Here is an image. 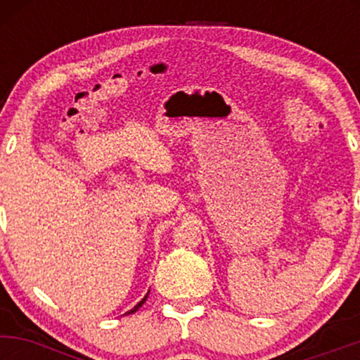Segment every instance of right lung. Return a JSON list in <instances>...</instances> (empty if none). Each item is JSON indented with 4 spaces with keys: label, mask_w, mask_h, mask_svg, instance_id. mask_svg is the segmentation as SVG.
Returning a JSON list of instances; mask_svg holds the SVG:
<instances>
[{
    "label": "right lung",
    "mask_w": 360,
    "mask_h": 360,
    "mask_svg": "<svg viewBox=\"0 0 360 360\" xmlns=\"http://www.w3.org/2000/svg\"><path fill=\"white\" fill-rule=\"evenodd\" d=\"M147 296H148V295H147ZM147 296H146V298H143L142 301H140V303H139V304H135V307H134V308H131V309H130V311H128V313H127V315H130V313H135V311H137V309H139L140 307H142V304H143V303H146Z\"/></svg>",
    "instance_id": "obj_1"
}]
</instances>
